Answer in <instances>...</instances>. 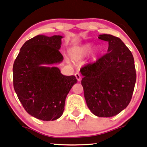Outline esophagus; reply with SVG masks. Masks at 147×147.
<instances>
[{"label": "esophagus", "instance_id": "1", "mask_svg": "<svg viewBox=\"0 0 147 147\" xmlns=\"http://www.w3.org/2000/svg\"><path fill=\"white\" fill-rule=\"evenodd\" d=\"M75 75L76 78H77V81H78V82H80V81H81L80 74H79V72H77V73H75Z\"/></svg>", "mask_w": 147, "mask_h": 147}]
</instances>
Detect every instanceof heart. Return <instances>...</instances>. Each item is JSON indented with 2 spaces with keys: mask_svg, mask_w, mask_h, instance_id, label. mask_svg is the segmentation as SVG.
I'll use <instances>...</instances> for the list:
<instances>
[{
  "mask_svg": "<svg viewBox=\"0 0 147 147\" xmlns=\"http://www.w3.org/2000/svg\"><path fill=\"white\" fill-rule=\"evenodd\" d=\"M92 47V45L90 43H84V44L80 45H72L68 50L69 57L72 61H78L86 57L91 51L90 54L92 55V57L95 58L99 52V48H94L91 51Z\"/></svg>",
  "mask_w": 147,
  "mask_h": 147,
  "instance_id": "obj_1",
  "label": "heart"
}]
</instances>
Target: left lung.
<instances>
[{"instance_id": "8db88e82", "label": "left lung", "mask_w": 147, "mask_h": 147, "mask_svg": "<svg viewBox=\"0 0 147 147\" xmlns=\"http://www.w3.org/2000/svg\"><path fill=\"white\" fill-rule=\"evenodd\" d=\"M98 38L109 42L107 53L80 70L87 106L99 117H113L131 102L136 72L134 59L122 40L111 34Z\"/></svg>"}]
</instances>
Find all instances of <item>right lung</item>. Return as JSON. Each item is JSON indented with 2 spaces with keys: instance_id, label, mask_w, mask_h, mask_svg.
Instances as JSON below:
<instances>
[{
  "instance_id": "add662e5",
  "label": "right lung",
  "mask_w": 147,
  "mask_h": 147,
  "mask_svg": "<svg viewBox=\"0 0 147 147\" xmlns=\"http://www.w3.org/2000/svg\"><path fill=\"white\" fill-rule=\"evenodd\" d=\"M63 36L37 35L21 47L13 65L14 90L25 110L32 117L53 121L63 114L66 96L77 82L62 75L55 65L63 61Z\"/></svg>"
}]
</instances>
